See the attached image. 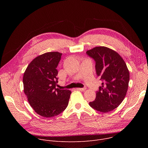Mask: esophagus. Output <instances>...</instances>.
<instances>
[{"instance_id":"34e87169","label":"esophagus","mask_w":148,"mask_h":148,"mask_svg":"<svg viewBox=\"0 0 148 148\" xmlns=\"http://www.w3.org/2000/svg\"><path fill=\"white\" fill-rule=\"evenodd\" d=\"M77 90L84 91H85L86 90V87H84V88H77Z\"/></svg>"}]
</instances>
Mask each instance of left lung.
Returning a JSON list of instances; mask_svg holds the SVG:
<instances>
[{
    "label": "left lung",
    "instance_id": "8db88e82",
    "mask_svg": "<svg viewBox=\"0 0 148 148\" xmlns=\"http://www.w3.org/2000/svg\"><path fill=\"white\" fill-rule=\"evenodd\" d=\"M87 54L95 61L97 74L103 81L96 92L95 101L89 105L98 111L108 112L117 108L126 96L129 70L121 56L107 47H95L87 51Z\"/></svg>",
    "mask_w": 148,
    "mask_h": 148
}]
</instances>
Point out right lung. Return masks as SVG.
Masks as SVG:
<instances>
[{
    "label": "right lung",
    "mask_w": 148,
    "mask_h": 148,
    "mask_svg": "<svg viewBox=\"0 0 148 148\" xmlns=\"http://www.w3.org/2000/svg\"><path fill=\"white\" fill-rule=\"evenodd\" d=\"M62 53L48 52L34 58L26 69L23 82L24 92L34 111L41 116L51 118L68 106L71 92L56 88V69Z\"/></svg>",
    "instance_id": "1"
}]
</instances>
